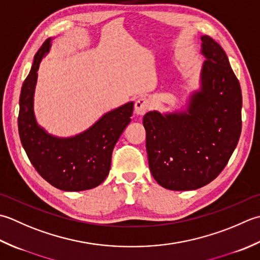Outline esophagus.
I'll return each instance as SVG.
<instances>
[{
  "instance_id": "obj_1",
  "label": "esophagus",
  "mask_w": 260,
  "mask_h": 260,
  "mask_svg": "<svg viewBox=\"0 0 260 260\" xmlns=\"http://www.w3.org/2000/svg\"><path fill=\"white\" fill-rule=\"evenodd\" d=\"M150 101L146 98H139L135 103V113L137 115H144L150 109Z\"/></svg>"
}]
</instances>
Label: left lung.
Returning <instances> with one entry per match:
<instances>
[{
  "instance_id": "8db88e82",
  "label": "left lung",
  "mask_w": 260,
  "mask_h": 260,
  "mask_svg": "<svg viewBox=\"0 0 260 260\" xmlns=\"http://www.w3.org/2000/svg\"><path fill=\"white\" fill-rule=\"evenodd\" d=\"M206 58L201 87L182 112L144 116L149 168L156 182L173 190H190L218 177L241 134L242 96L238 78L222 47L201 37Z\"/></svg>"
}]
</instances>
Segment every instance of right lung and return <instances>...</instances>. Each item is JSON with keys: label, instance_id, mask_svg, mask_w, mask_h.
<instances>
[{"label": "right lung", "instance_id": "add662e5", "mask_svg": "<svg viewBox=\"0 0 260 260\" xmlns=\"http://www.w3.org/2000/svg\"><path fill=\"white\" fill-rule=\"evenodd\" d=\"M51 38L37 51L20 94L18 128L21 144L40 176L56 188L78 192L99 186L110 172L111 156L121 134L130 123L134 102L105 113L91 128L70 138L49 135L37 123L34 96L42 57Z\"/></svg>", "mask_w": 260, "mask_h": 260}]
</instances>
